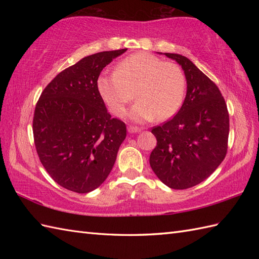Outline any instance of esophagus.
<instances>
[{
  "label": "esophagus",
  "instance_id": "esophagus-1",
  "mask_svg": "<svg viewBox=\"0 0 259 259\" xmlns=\"http://www.w3.org/2000/svg\"><path fill=\"white\" fill-rule=\"evenodd\" d=\"M128 131L130 134H137V133H141L142 129L138 128V126H134V125H130L128 126Z\"/></svg>",
  "mask_w": 259,
  "mask_h": 259
}]
</instances>
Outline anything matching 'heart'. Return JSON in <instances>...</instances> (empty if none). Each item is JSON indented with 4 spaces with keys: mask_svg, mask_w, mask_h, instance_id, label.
<instances>
[{
    "mask_svg": "<svg viewBox=\"0 0 259 259\" xmlns=\"http://www.w3.org/2000/svg\"><path fill=\"white\" fill-rule=\"evenodd\" d=\"M186 75L178 64L139 52L121 60L113 72H102L97 88L110 112L122 115L126 104L137 102L129 112L136 122L166 120L178 111L186 93Z\"/></svg>",
    "mask_w": 259,
    "mask_h": 259,
    "instance_id": "heart-1",
    "label": "heart"
}]
</instances>
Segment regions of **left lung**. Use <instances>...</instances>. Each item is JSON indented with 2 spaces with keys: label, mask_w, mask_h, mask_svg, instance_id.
I'll list each match as a JSON object with an SVG mask.
<instances>
[{
  "label": "left lung",
  "mask_w": 259,
  "mask_h": 259,
  "mask_svg": "<svg viewBox=\"0 0 259 259\" xmlns=\"http://www.w3.org/2000/svg\"><path fill=\"white\" fill-rule=\"evenodd\" d=\"M163 54L184 70L187 93L178 113L152 128L157 146L149 162L169 188L187 189L207 179L223 162L227 152L229 114L218 87L188 58Z\"/></svg>",
  "instance_id": "1"
}]
</instances>
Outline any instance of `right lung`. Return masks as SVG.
<instances>
[{
  "label": "right lung",
  "instance_id": "1",
  "mask_svg": "<svg viewBox=\"0 0 259 259\" xmlns=\"http://www.w3.org/2000/svg\"><path fill=\"white\" fill-rule=\"evenodd\" d=\"M126 49L91 54L60 72L41 93L33 118L38 158L63 188L87 194L107 179L126 136L108 113L97 80Z\"/></svg>",
  "mask_w": 259,
  "mask_h": 259
}]
</instances>
